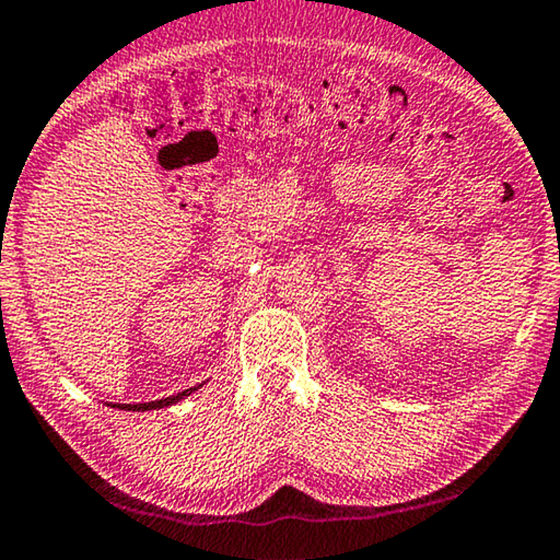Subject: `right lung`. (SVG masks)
I'll return each instance as SVG.
<instances>
[{"instance_id": "obj_1", "label": "right lung", "mask_w": 560, "mask_h": 560, "mask_svg": "<svg viewBox=\"0 0 560 560\" xmlns=\"http://www.w3.org/2000/svg\"><path fill=\"white\" fill-rule=\"evenodd\" d=\"M201 388V384L199 386H194V388H186V390H182V394H176V396H170V398H162V400H150V404H110L113 408H120V410H156V408H170V406H174V404H179L182 398H186V396H191L194 390H199Z\"/></svg>"}]
</instances>
